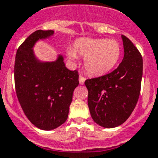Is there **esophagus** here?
Segmentation results:
<instances>
[{
  "label": "esophagus",
  "instance_id": "1",
  "mask_svg": "<svg viewBox=\"0 0 158 158\" xmlns=\"http://www.w3.org/2000/svg\"><path fill=\"white\" fill-rule=\"evenodd\" d=\"M86 81V77H83V76H81V75H80V77H79V82H80L81 85L84 84V81Z\"/></svg>",
  "mask_w": 158,
  "mask_h": 158
}]
</instances>
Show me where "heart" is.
Instances as JSON below:
<instances>
[{"mask_svg":"<svg viewBox=\"0 0 158 158\" xmlns=\"http://www.w3.org/2000/svg\"><path fill=\"white\" fill-rule=\"evenodd\" d=\"M120 44L107 39H78L68 56L74 59L77 56L84 57V67L89 74L101 76L111 71L119 60Z\"/></svg>","mask_w":158,"mask_h":158,"instance_id":"heart-1","label":"heart"}]
</instances>
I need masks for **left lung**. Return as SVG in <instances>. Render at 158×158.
I'll use <instances>...</instances> for the list:
<instances>
[{"instance_id":"1","label":"left lung","mask_w":158,"mask_h":158,"mask_svg":"<svg viewBox=\"0 0 158 158\" xmlns=\"http://www.w3.org/2000/svg\"><path fill=\"white\" fill-rule=\"evenodd\" d=\"M123 61L108 74L85 81L89 110L98 125L112 128L125 123L137 105L142 84V57L127 36L122 35Z\"/></svg>"}]
</instances>
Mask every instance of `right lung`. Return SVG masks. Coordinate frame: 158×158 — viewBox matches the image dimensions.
<instances>
[{
  "instance_id": "right-lung-1",
  "label": "right lung",
  "mask_w": 158,
  "mask_h": 158,
  "mask_svg": "<svg viewBox=\"0 0 158 158\" xmlns=\"http://www.w3.org/2000/svg\"><path fill=\"white\" fill-rule=\"evenodd\" d=\"M53 31H35L18 47L14 66L15 88L19 103L31 123L41 130H52L68 117L75 88L79 84L77 70L65 66L62 56L54 62L41 63L32 47Z\"/></svg>"
}]
</instances>
